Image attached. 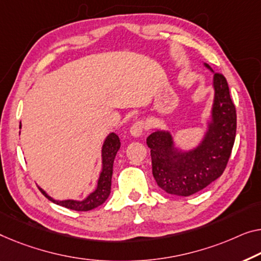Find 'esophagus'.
Returning a JSON list of instances; mask_svg holds the SVG:
<instances>
[{"label": "esophagus", "mask_w": 261, "mask_h": 261, "mask_svg": "<svg viewBox=\"0 0 261 261\" xmlns=\"http://www.w3.org/2000/svg\"><path fill=\"white\" fill-rule=\"evenodd\" d=\"M144 129H145V124H144L143 120H137V122L134 123V125L130 127V134L134 137H139L142 136Z\"/></svg>", "instance_id": "obj_1"}]
</instances>
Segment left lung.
I'll return each mask as SVG.
<instances>
[{
  "mask_svg": "<svg viewBox=\"0 0 261 261\" xmlns=\"http://www.w3.org/2000/svg\"><path fill=\"white\" fill-rule=\"evenodd\" d=\"M213 73V103L199 143L190 149L177 145L170 130L158 129L146 138L151 149L152 174L165 192L189 197L201 191L223 174L232 152L237 114L226 79Z\"/></svg>",
  "mask_w": 261,
  "mask_h": 261,
  "instance_id": "8db88e82",
  "label": "left lung"
}]
</instances>
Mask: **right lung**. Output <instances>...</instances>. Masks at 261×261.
<instances>
[{
  "mask_svg": "<svg viewBox=\"0 0 261 261\" xmlns=\"http://www.w3.org/2000/svg\"><path fill=\"white\" fill-rule=\"evenodd\" d=\"M21 129V124H19ZM120 147L119 137L115 132H110L104 139L102 146V169H100L98 180H97V186L92 192L88 194L83 200L77 199H65V200H57L50 197L43 189L38 186L40 191L48 198L50 201L57 205L63 206L70 210L75 211H90V210L102 205L106 201L111 192V178H112V166H114V161L116 154H117Z\"/></svg>",
  "mask_w": 261,
  "mask_h": 261,
  "instance_id": "obj_1",
  "label": "right lung"
}]
</instances>
